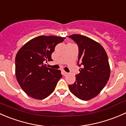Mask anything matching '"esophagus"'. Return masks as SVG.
Masks as SVG:
<instances>
[{
	"instance_id": "obj_1",
	"label": "esophagus",
	"mask_w": 126,
	"mask_h": 126,
	"mask_svg": "<svg viewBox=\"0 0 126 126\" xmlns=\"http://www.w3.org/2000/svg\"><path fill=\"white\" fill-rule=\"evenodd\" d=\"M63 75H64V76H67V75H68V73H67V72H65V71H63Z\"/></svg>"
}]
</instances>
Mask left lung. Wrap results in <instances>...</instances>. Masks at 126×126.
Returning a JSON list of instances; mask_svg holds the SVG:
<instances>
[{
	"label": "left lung",
	"mask_w": 126,
	"mask_h": 126,
	"mask_svg": "<svg viewBox=\"0 0 126 126\" xmlns=\"http://www.w3.org/2000/svg\"><path fill=\"white\" fill-rule=\"evenodd\" d=\"M68 37L78 46V65L80 67L76 81L68 87L79 99L89 100L100 93L109 79L108 56L100 44L87 36L75 34Z\"/></svg>",
	"instance_id": "8db88e82"
}]
</instances>
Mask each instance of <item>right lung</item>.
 <instances>
[{
    "label": "right lung",
    "mask_w": 126,
    "mask_h": 126,
    "mask_svg": "<svg viewBox=\"0 0 126 126\" xmlns=\"http://www.w3.org/2000/svg\"><path fill=\"white\" fill-rule=\"evenodd\" d=\"M65 37L39 36L26 43L15 59L16 76L23 90L32 98L43 99L55 89L63 77L61 71L48 68L45 62L51 61L56 45Z\"/></svg>",
    "instance_id": "1"
}]
</instances>
